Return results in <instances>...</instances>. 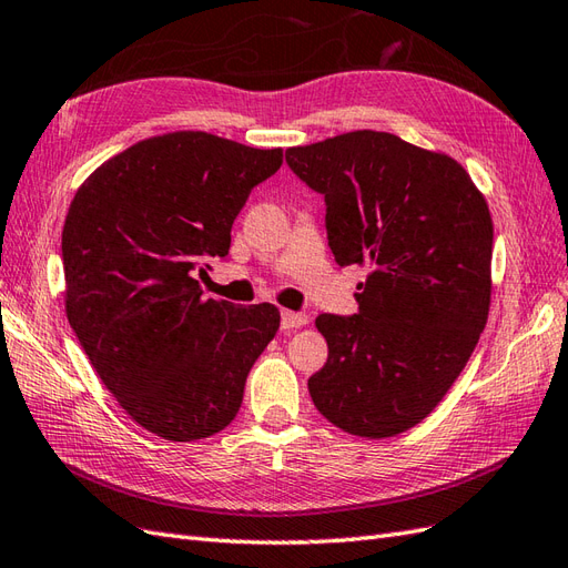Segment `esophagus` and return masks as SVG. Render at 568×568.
<instances>
[{
    "mask_svg": "<svg viewBox=\"0 0 568 568\" xmlns=\"http://www.w3.org/2000/svg\"><path fill=\"white\" fill-rule=\"evenodd\" d=\"M307 322H310V316L304 314V312H290V310H285L281 314V328L283 331H293V328H300V326H307Z\"/></svg>",
    "mask_w": 568,
    "mask_h": 568,
    "instance_id": "esophagus-1",
    "label": "esophagus"
}]
</instances>
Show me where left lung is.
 I'll list each match as a JSON object with an SVG mask.
<instances>
[{
	"instance_id": "1",
	"label": "left lung",
	"mask_w": 568,
	"mask_h": 568,
	"mask_svg": "<svg viewBox=\"0 0 568 568\" xmlns=\"http://www.w3.org/2000/svg\"><path fill=\"white\" fill-rule=\"evenodd\" d=\"M324 196L338 266L365 264L357 314H318L328 359L310 396L347 434L415 427L458 379L487 324L491 217L454 158L386 132H351L285 151Z\"/></svg>"
}]
</instances>
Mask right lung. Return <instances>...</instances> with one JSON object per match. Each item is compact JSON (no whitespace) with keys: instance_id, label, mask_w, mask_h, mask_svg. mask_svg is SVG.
<instances>
[{"instance_id":"1","label":"right lung","mask_w":568,"mask_h":568,"mask_svg":"<svg viewBox=\"0 0 568 568\" xmlns=\"http://www.w3.org/2000/svg\"><path fill=\"white\" fill-rule=\"evenodd\" d=\"M281 165V149L174 132L110 158L71 201L69 324L110 394L168 442L206 439L235 419L281 326L273 304L206 300L196 281L227 256L250 192Z\"/></svg>"}]
</instances>
